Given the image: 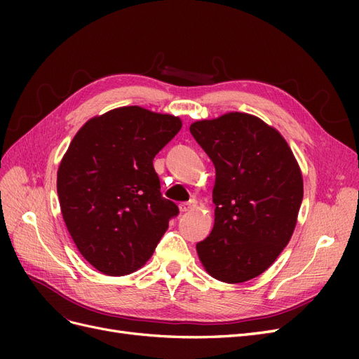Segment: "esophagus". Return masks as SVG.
I'll list each match as a JSON object with an SVG mask.
<instances>
[{
  "mask_svg": "<svg viewBox=\"0 0 359 359\" xmlns=\"http://www.w3.org/2000/svg\"><path fill=\"white\" fill-rule=\"evenodd\" d=\"M196 208H198V202L194 201V199H191L189 202H184V203L180 205V211L181 212H190V211H194Z\"/></svg>",
  "mask_w": 359,
  "mask_h": 359,
  "instance_id": "34e87169",
  "label": "esophagus"
}]
</instances>
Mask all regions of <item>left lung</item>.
<instances>
[{
  "label": "left lung",
  "instance_id": "8db88e82",
  "mask_svg": "<svg viewBox=\"0 0 359 359\" xmlns=\"http://www.w3.org/2000/svg\"><path fill=\"white\" fill-rule=\"evenodd\" d=\"M215 168L214 227L196 244L206 273L244 283L266 271L295 231L302 173L285 137L262 119L229 112L190 126Z\"/></svg>",
  "mask_w": 359,
  "mask_h": 359
}]
</instances>
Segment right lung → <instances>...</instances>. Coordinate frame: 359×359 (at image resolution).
Returning <instances> with one entry per match:
<instances>
[{
  "instance_id": "1",
  "label": "right lung",
  "mask_w": 359,
  "mask_h": 359,
  "mask_svg": "<svg viewBox=\"0 0 359 359\" xmlns=\"http://www.w3.org/2000/svg\"><path fill=\"white\" fill-rule=\"evenodd\" d=\"M182 127L178 116L140 106L86 121L57 175L64 223L81 255L106 276L142 266L178 206L160 193L153 160Z\"/></svg>"
}]
</instances>
